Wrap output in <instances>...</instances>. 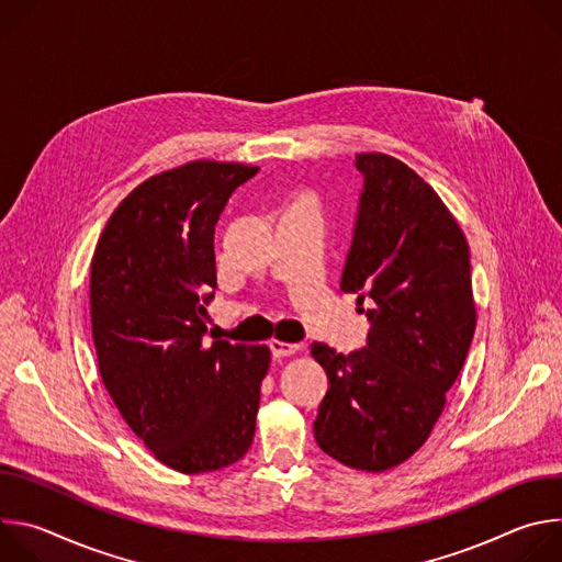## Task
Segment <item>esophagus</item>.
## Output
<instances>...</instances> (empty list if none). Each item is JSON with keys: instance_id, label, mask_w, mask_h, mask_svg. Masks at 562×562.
Returning <instances> with one entry per match:
<instances>
[{"instance_id": "1", "label": "esophagus", "mask_w": 562, "mask_h": 562, "mask_svg": "<svg viewBox=\"0 0 562 562\" xmlns=\"http://www.w3.org/2000/svg\"><path fill=\"white\" fill-rule=\"evenodd\" d=\"M269 349L273 353V358H289L293 353L300 351V345L297 342H280V340H271L269 342Z\"/></svg>"}]
</instances>
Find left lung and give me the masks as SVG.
<instances>
[{"instance_id": "1", "label": "left lung", "mask_w": 562, "mask_h": 562, "mask_svg": "<svg viewBox=\"0 0 562 562\" xmlns=\"http://www.w3.org/2000/svg\"><path fill=\"white\" fill-rule=\"evenodd\" d=\"M356 169L362 191L340 289L358 293L369 334L349 356L311 345L329 378L313 434L338 462L384 471L416 453L440 418L475 306L467 239L438 193L384 153L358 155Z\"/></svg>"}]
</instances>
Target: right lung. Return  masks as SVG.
Instances as JSON below:
<instances>
[{
	"instance_id": "obj_1",
	"label": "right lung",
	"mask_w": 562,
	"mask_h": 562,
	"mask_svg": "<svg viewBox=\"0 0 562 562\" xmlns=\"http://www.w3.org/2000/svg\"><path fill=\"white\" fill-rule=\"evenodd\" d=\"M258 171L198 159L148 178L115 209L91 262L102 382L146 449L182 473L228 467L254 442L269 347L204 336L215 224Z\"/></svg>"
}]
</instances>
